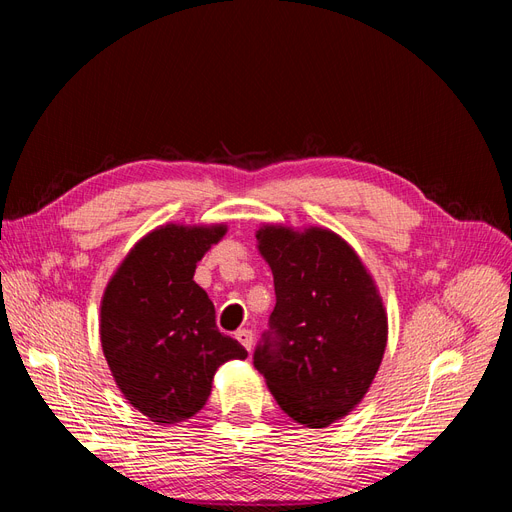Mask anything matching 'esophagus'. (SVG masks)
Returning <instances> with one entry per match:
<instances>
[{
	"mask_svg": "<svg viewBox=\"0 0 512 512\" xmlns=\"http://www.w3.org/2000/svg\"><path fill=\"white\" fill-rule=\"evenodd\" d=\"M235 337L239 339L241 346H243L247 352H250V350L254 348V335H252L250 329H239V331L235 333Z\"/></svg>",
	"mask_w": 512,
	"mask_h": 512,
	"instance_id": "obj_1",
	"label": "esophagus"
}]
</instances>
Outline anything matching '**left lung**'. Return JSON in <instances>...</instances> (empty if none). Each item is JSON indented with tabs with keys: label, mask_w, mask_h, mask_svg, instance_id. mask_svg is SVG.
<instances>
[{
	"label": "left lung",
	"mask_w": 512,
	"mask_h": 512,
	"mask_svg": "<svg viewBox=\"0 0 512 512\" xmlns=\"http://www.w3.org/2000/svg\"><path fill=\"white\" fill-rule=\"evenodd\" d=\"M256 243L273 273L275 309L254 367L292 421L329 427L361 404L380 369L389 339L380 290L329 228L262 224Z\"/></svg>",
	"instance_id": "obj_1"
}]
</instances>
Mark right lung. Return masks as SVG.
<instances>
[{
  "label": "right lung",
  "instance_id": "1",
  "mask_svg": "<svg viewBox=\"0 0 512 512\" xmlns=\"http://www.w3.org/2000/svg\"><path fill=\"white\" fill-rule=\"evenodd\" d=\"M226 224H164L136 241L108 280L100 342L121 395L156 425L188 421L207 404L215 371L247 350L215 324L194 282L198 260Z\"/></svg>",
  "mask_w": 512,
  "mask_h": 512
}]
</instances>
